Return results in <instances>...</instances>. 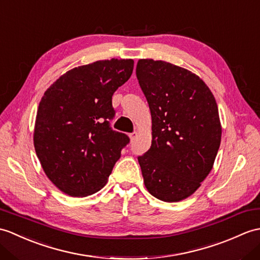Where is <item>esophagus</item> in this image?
Listing matches in <instances>:
<instances>
[{
	"mask_svg": "<svg viewBox=\"0 0 260 260\" xmlns=\"http://www.w3.org/2000/svg\"><path fill=\"white\" fill-rule=\"evenodd\" d=\"M136 136H137V133H132V134H129L128 135V137H129V140H131V142H133L136 138Z\"/></svg>",
	"mask_w": 260,
	"mask_h": 260,
	"instance_id": "obj_1",
	"label": "esophagus"
}]
</instances>
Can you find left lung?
I'll use <instances>...</instances> for the list:
<instances>
[{
    "mask_svg": "<svg viewBox=\"0 0 260 260\" xmlns=\"http://www.w3.org/2000/svg\"><path fill=\"white\" fill-rule=\"evenodd\" d=\"M136 75L152 115V145L138 157L150 195L174 203L191 196L214 166L221 140L218 107L198 75L152 58Z\"/></svg>",
    "mask_w": 260,
    "mask_h": 260,
    "instance_id": "1",
    "label": "left lung"
}]
</instances>
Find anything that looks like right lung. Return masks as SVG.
Returning a JSON list of instances; mask_svg holds the SVG:
<instances>
[{"label": "right lung", "instance_id": "right-lung-1", "mask_svg": "<svg viewBox=\"0 0 260 260\" xmlns=\"http://www.w3.org/2000/svg\"><path fill=\"white\" fill-rule=\"evenodd\" d=\"M134 61L103 59L66 72L48 87L36 113L33 142L48 179L64 194L85 197L107 183L129 142L113 131L112 96Z\"/></svg>", "mask_w": 260, "mask_h": 260}]
</instances>
